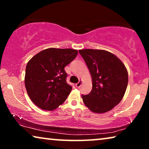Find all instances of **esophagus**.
Segmentation results:
<instances>
[{
    "instance_id": "esophagus-1",
    "label": "esophagus",
    "mask_w": 149,
    "mask_h": 149,
    "mask_svg": "<svg viewBox=\"0 0 149 149\" xmlns=\"http://www.w3.org/2000/svg\"><path fill=\"white\" fill-rule=\"evenodd\" d=\"M81 83H82V81H79V82H78V83H77V84H76V87H80V86H81Z\"/></svg>"
}]
</instances>
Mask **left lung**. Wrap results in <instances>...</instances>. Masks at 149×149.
<instances>
[{
	"label": "left lung",
	"instance_id": "1",
	"mask_svg": "<svg viewBox=\"0 0 149 149\" xmlns=\"http://www.w3.org/2000/svg\"><path fill=\"white\" fill-rule=\"evenodd\" d=\"M79 52L92 79V89L89 94L82 95L83 102L93 113H107L123 97L128 83L127 69L107 51L87 49Z\"/></svg>",
	"mask_w": 149,
	"mask_h": 149
}]
</instances>
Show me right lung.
<instances>
[{
	"label": "right lung",
	"mask_w": 149,
	"mask_h": 149,
	"mask_svg": "<svg viewBox=\"0 0 149 149\" xmlns=\"http://www.w3.org/2000/svg\"><path fill=\"white\" fill-rule=\"evenodd\" d=\"M78 54L72 49L49 48L30 59L26 68L25 86L32 102L53 111L66 100L72 90L66 82L65 66Z\"/></svg>",
	"instance_id": "right-lung-1"
}]
</instances>
